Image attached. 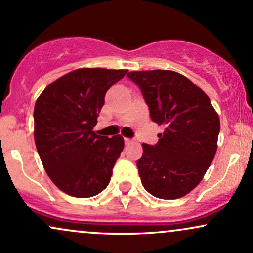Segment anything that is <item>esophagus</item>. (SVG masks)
Segmentation results:
<instances>
[{
	"mask_svg": "<svg viewBox=\"0 0 253 253\" xmlns=\"http://www.w3.org/2000/svg\"><path fill=\"white\" fill-rule=\"evenodd\" d=\"M132 139H128V138H125V144L126 145H129L130 143H132Z\"/></svg>",
	"mask_w": 253,
	"mask_h": 253,
	"instance_id": "34e87169",
	"label": "esophagus"
}]
</instances>
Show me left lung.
Here are the masks:
<instances>
[{
  "mask_svg": "<svg viewBox=\"0 0 253 253\" xmlns=\"http://www.w3.org/2000/svg\"><path fill=\"white\" fill-rule=\"evenodd\" d=\"M127 77L140 89L153 123L163 125L156 145L143 144L136 161L151 195L173 200L202 181L215 156L220 120L210 97L178 72L132 71Z\"/></svg>",
  "mask_w": 253,
  "mask_h": 253,
  "instance_id": "obj_1",
  "label": "left lung"
}]
</instances>
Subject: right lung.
Listing matches in <instances>:
<instances>
[{
	"label": "right lung",
	"mask_w": 253,
	"mask_h": 253,
	"mask_svg": "<svg viewBox=\"0 0 253 253\" xmlns=\"http://www.w3.org/2000/svg\"><path fill=\"white\" fill-rule=\"evenodd\" d=\"M127 70L78 69L42 92L34 107V141L46 173L68 195L91 197L107 188L124 150L121 135L94 127L106 92Z\"/></svg>",
	"instance_id": "right-lung-1"
}]
</instances>
